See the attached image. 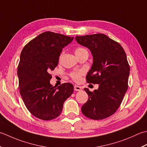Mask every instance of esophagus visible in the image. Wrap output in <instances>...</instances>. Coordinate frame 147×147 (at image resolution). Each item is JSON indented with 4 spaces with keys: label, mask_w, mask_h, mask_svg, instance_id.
Returning <instances> with one entry per match:
<instances>
[{
    "label": "esophagus",
    "mask_w": 147,
    "mask_h": 147,
    "mask_svg": "<svg viewBox=\"0 0 147 147\" xmlns=\"http://www.w3.org/2000/svg\"><path fill=\"white\" fill-rule=\"evenodd\" d=\"M74 90L77 91H80L82 90V88L79 86H74Z\"/></svg>",
    "instance_id": "obj_1"
}]
</instances>
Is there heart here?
<instances>
[{
  "instance_id": "b5f03b06",
  "label": "heart",
  "mask_w": 147,
  "mask_h": 147,
  "mask_svg": "<svg viewBox=\"0 0 147 147\" xmlns=\"http://www.w3.org/2000/svg\"><path fill=\"white\" fill-rule=\"evenodd\" d=\"M86 51L84 48H82V47H77V48H76V49L75 53H76V55H78V54L81 53L83 51ZM82 75V71H76V72L71 73L70 74V76L74 80H76V81H79Z\"/></svg>"
}]
</instances>
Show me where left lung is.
Instances as JSON below:
<instances>
[{"label":"left lung","mask_w":147,"mask_h":147,"mask_svg":"<svg viewBox=\"0 0 147 147\" xmlns=\"http://www.w3.org/2000/svg\"><path fill=\"white\" fill-rule=\"evenodd\" d=\"M76 40L90 50L93 58L87 81L99 85L92 92L84 88L89 98L82 112L94 120L109 117L118 109L127 90L130 68L126 55L121 44L103 34L76 36Z\"/></svg>","instance_id":"obj_1"}]
</instances>
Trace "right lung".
Listing matches in <instances>:
<instances>
[{
    "label": "right lung",
    "mask_w": 147,
    "mask_h": 147,
    "mask_svg": "<svg viewBox=\"0 0 147 147\" xmlns=\"http://www.w3.org/2000/svg\"><path fill=\"white\" fill-rule=\"evenodd\" d=\"M70 37L51 32L42 33L23 47L18 67L20 92L28 111L40 119L49 121L60 115L65 101L74 92L71 83L58 88L50 84V72L58 64Z\"/></svg>",
    "instance_id": "1"
}]
</instances>
